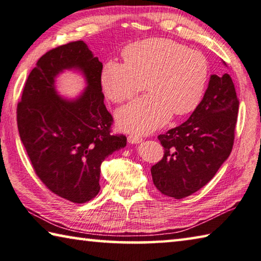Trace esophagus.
<instances>
[{"instance_id": "34e87169", "label": "esophagus", "mask_w": 261, "mask_h": 261, "mask_svg": "<svg viewBox=\"0 0 261 261\" xmlns=\"http://www.w3.org/2000/svg\"><path fill=\"white\" fill-rule=\"evenodd\" d=\"M127 140H128V142H129L130 144L140 143L141 141H142V139L139 138V136H136V135H129V136H128V138H127Z\"/></svg>"}]
</instances>
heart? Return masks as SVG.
I'll list each match as a JSON object with an SVG mask.
<instances>
[{
  "instance_id": "1",
  "label": "heart",
  "mask_w": 261,
  "mask_h": 261,
  "mask_svg": "<svg viewBox=\"0 0 261 261\" xmlns=\"http://www.w3.org/2000/svg\"><path fill=\"white\" fill-rule=\"evenodd\" d=\"M125 63L105 62L100 83L110 100L138 98L115 114L122 130L148 134L165 125L174 115L194 111L201 101L208 81V61L202 53L163 38H151L128 45L122 52Z\"/></svg>"
}]
</instances>
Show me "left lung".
Wrapping results in <instances>:
<instances>
[{"mask_svg":"<svg viewBox=\"0 0 261 261\" xmlns=\"http://www.w3.org/2000/svg\"><path fill=\"white\" fill-rule=\"evenodd\" d=\"M238 108L230 75H211L191 117L159 136L164 156L151 168V176L161 193L182 199L212 180L232 150Z\"/></svg>","mask_w":261,"mask_h":261,"instance_id":"obj_1","label":"left lung"}]
</instances>
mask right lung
Wrapping results in <instances>:
<instances>
[{
    "label": "right lung",
    "mask_w": 261,
    "mask_h": 261,
    "mask_svg": "<svg viewBox=\"0 0 261 261\" xmlns=\"http://www.w3.org/2000/svg\"><path fill=\"white\" fill-rule=\"evenodd\" d=\"M101 68L82 40L57 47L38 60L17 106L20 141L37 176L75 203L98 194L101 163L127 144L126 136L111 134L113 118L104 104ZM66 70L80 72L86 81L76 98L56 90V77Z\"/></svg>",
    "instance_id": "add662e5"
}]
</instances>
